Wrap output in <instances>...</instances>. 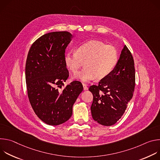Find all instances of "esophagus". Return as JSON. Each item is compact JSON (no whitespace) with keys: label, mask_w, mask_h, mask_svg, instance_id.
<instances>
[{"label":"esophagus","mask_w":160,"mask_h":160,"mask_svg":"<svg viewBox=\"0 0 160 160\" xmlns=\"http://www.w3.org/2000/svg\"><path fill=\"white\" fill-rule=\"evenodd\" d=\"M83 90H86L88 89V87H87V85L85 83H83Z\"/></svg>","instance_id":"esophagus-1"}]
</instances>
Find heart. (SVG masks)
Returning <instances> with one entry per match:
<instances>
[{"label": "heart", "mask_w": 160, "mask_h": 160, "mask_svg": "<svg viewBox=\"0 0 160 160\" xmlns=\"http://www.w3.org/2000/svg\"><path fill=\"white\" fill-rule=\"evenodd\" d=\"M118 58V50L114 45L93 40L79 45L75 52L66 54L64 59L66 67L74 74L84 63V69L77 77L87 82L95 78L101 80L108 77L115 70Z\"/></svg>", "instance_id": "b5f03b06"}]
</instances>
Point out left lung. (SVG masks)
<instances>
[{
    "instance_id": "1",
    "label": "left lung",
    "mask_w": 160,
    "mask_h": 160,
    "mask_svg": "<svg viewBox=\"0 0 160 160\" xmlns=\"http://www.w3.org/2000/svg\"><path fill=\"white\" fill-rule=\"evenodd\" d=\"M135 85L133 56L125 45L117 65L111 74L88 90L93 95L90 109L93 119L111 126L117 122L132 98Z\"/></svg>"
}]
</instances>
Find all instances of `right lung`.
<instances>
[{"label":"right lung","mask_w":160,"mask_h":160,"mask_svg":"<svg viewBox=\"0 0 160 160\" xmlns=\"http://www.w3.org/2000/svg\"><path fill=\"white\" fill-rule=\"evenodd\" d=\"M72 35L68 32H54L37 39L29 50L25 66L28 97L37 117L50 125L69 120L73 105L83 89L73 81L64 86L69 77L64 63L65 49Z\"/></svg>","instance_id":"right-lung-1"}]
</instances>
